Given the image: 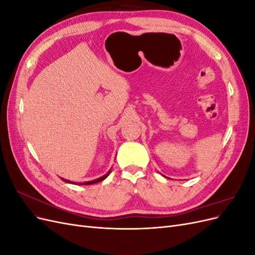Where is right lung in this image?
<instances>
[{"instance_id": "1", "label": "right lung", "mask_w": 255, "mask_h": 255, "mask_svg": "<svg viewBox=\"0 0 255 255\" xmlns=\"http://www.w3.org/2000/svg\"><path fill=\"white\" fill-rule=\"evenodd\" d=\"M110 173H111V171L107 172L105 175H103V176H101V177H99V179H97V180H94V181H88V182H84V183H80V184H78V185H91V184H96V183H98V182H101V181L105 180L106 177L110 175ZM61 180H64V181H65V182H67V183H72V182L68 181V180H65V179H61ZM73 184H74V183H73Z\"/></svg>"}]
</instances>
